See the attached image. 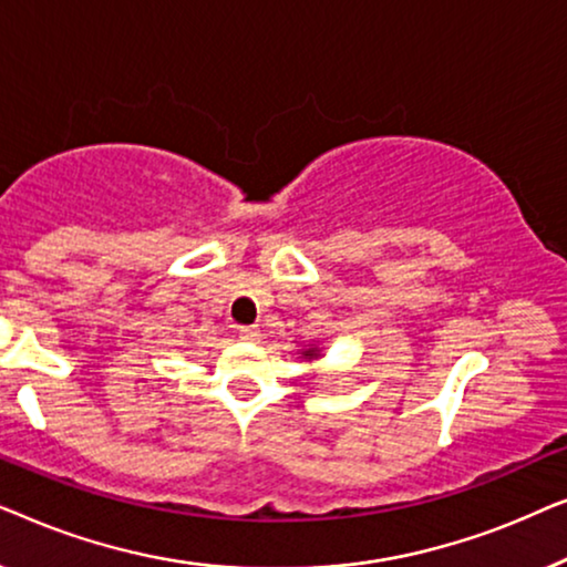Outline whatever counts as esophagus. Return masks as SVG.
Wrapping results in <instances>:
<instances>
[{
  "mask_svg": "<svg viewBox=\"0 0 567 567\" xmlns=\"http://www.w3.org/2000/svg\"><path fill=\"white\" fill-rule=\"evenodd\" d=\"M239 338H243V340H258L260 330L255 328V324H252V328H239Z\"/></svg>",
  "mask_w": 567,
  "mask_h": 567,
  "instance_id": "1",
  "label": "esophagus"
}]
</instances>
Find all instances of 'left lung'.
Masks as SVG:
<instances>
[{"mask_svg":"<svg viewBox=\"0 0 567 567\" xmlns=\"http://www.w3.org/2000/svg\"><path fill=\"white\" fill-rule=\"evenodd\" d=\"M317 355H320V348H305L301 351V359H317Z\"/></svg>","mask_w":567,"mask_h":567,"instance_id":"1","label":"left lung"}]
</instances>
